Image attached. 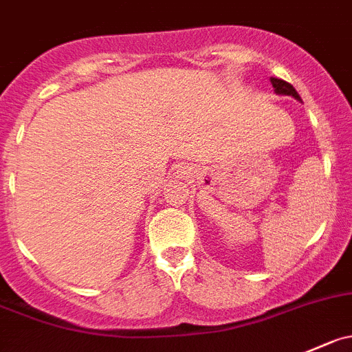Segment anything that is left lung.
Returning a JSON list of instances; mask_svg holds the SVG:
<instances>
[{
	"mask_svg": "<svg viewBox=\"0 0 352 352\" xmlns=\"http://www.w3.org/2000/svg\"><path fill=\"white\" fill-rule=\"evenodd\" d=\"M270 82H272V85H274V89L277 94H285V96H292V98H296V100L301 101L298 91H296L294 87L289 84V82L282 80V78H275V77H272Z\"/></svg>",
	"mask_w": 352,
	"mask_h": 352,
	"instance_id": "left-lung-1",
	"label": "left lung"
}]
</instances>
